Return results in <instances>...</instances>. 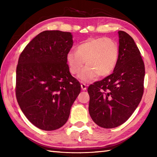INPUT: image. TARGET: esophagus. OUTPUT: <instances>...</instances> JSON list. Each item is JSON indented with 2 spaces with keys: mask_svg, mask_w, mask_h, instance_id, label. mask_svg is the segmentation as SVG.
<instances>
[{
  "mask_svg": "<svg viewBox=\"0 0 157 157\" xmlns=\"http://www.w3.org/2000/svg\"><path fill=\"white\" fill-rule=\"evenodd\" d=\"M81 88H82V90H83V91H86V84H84V83L81 84Z\"/></svg>",
  "mask_w": 157,
  "mask_h": 157,
  "instance_id": "34e87169",
  "label": "esophagus"
}]
</instances>
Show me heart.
<instances>
[{"instance_id":"b5f03b06","label":"heart","mask_w":157,"mask_h":157,"mask_svg":"<svg viewBox=\"0 0 157 157\" xmlns=\"http://www.w3.org/2000/svg\"><path fill=\"white\" fill-rule=\"evenodd\" d=\"M119 56V47L116 41L105 37L89 38L79 44L76 52H69L66 60L70 72L78 76L82 82H89L96 78L107 76L113 72Z\"/></svg>"}]
</instances>
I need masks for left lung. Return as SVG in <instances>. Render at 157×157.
I'll return each instance as SVG.
<instances>
[{"label":"left lung","instance_id":"obj_1","mask_svg":"<svg viewBox=\"0 0 157 157\" xmlns=\"http://www.w3.org/2000/svg\"><path fill=\"white\" fill-rule=\"evenodd\" d=\"M119 56L113 72L88 88L89 111L98 126L110 129L123 124L141 100L145 66L132 37L118 31Z\"/></svg>","mask_w":157,"mask_h":157}]
</instances>
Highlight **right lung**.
I'll use <instances>...</instances> for the list:
<instances>
[{
  "label": "right lung",
  "mask_w": 157,
  "mask_h": 157,
  "mask_svg": "<svg viewBox=\"0 0 157 157\" xmlns=\"http://www.w3.org/2000/svg\"><path fill=\"white\" fill-rule=\"evenodd\" d=\"M73 44L71 33L44 31L25 46L18 59L17 102L29 121L42 130L62 127L80 93V84L66 63Z\"/></svg>",
  "instance_id": "add662e5"
}]
</instances>
